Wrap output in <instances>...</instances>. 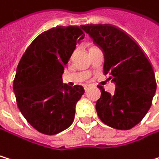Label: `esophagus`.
Wrapping results in <instances>:
<instances>
[{
    "mask_svg": "<svg viewBox=\"0 0 159 159\" xmlns=\"http://www.w3.org/2000/svg\"><path fill=\"white\" fill-rule=\"evenodd\" d=\"M84 89H85V90H88L89 89V85H85L84 86Z\"/></svg>",
    "mask_w": 159,
    "mask_h": 159,
    "instance_id": "obj_1",
    "label": "esophagus"
}]
</instances>
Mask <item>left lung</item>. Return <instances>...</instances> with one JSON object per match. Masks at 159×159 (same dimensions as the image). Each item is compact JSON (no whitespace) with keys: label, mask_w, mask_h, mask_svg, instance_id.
Masks as SVG:
<instances>
[{"label":"left lung","mask_w":159,"mask_h":159,"mask_svg":"<svg viewBox=\"0 0 159 159\" xmlns=\"http://www.w3.org/2000/svg\"><path fill=\"white\" fill-rule=\"evenodd\" d=\"M82 29L103 51L104 73L110 75L116 86L114 94L99 86L97 114L112 128L131 129L148 112L157 90L152 64L138 43L116 26L88 24Z\"/></svg>","instance_id":"1"}]
</instances>
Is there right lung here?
Instances as JSON below:
<instances>
[{"mask_svg": "<svg viewBox=\"0 0 159 159\" xmlns=\"http://www.w3.org/2000/svg\"><path fill=\"white\" fill-rule=\"evenodd\" d=\"M84 37L78 26L52 28L31 43L18 65L13 84L18 107L42 134H58L73 122L76 103L85 90L63 84L62 74Z\"/></svg>", "mask_w": 159, "mask_h": 159, "instance_id": "obj_1", "label": "right lung"}]
</instances>
